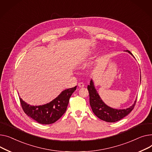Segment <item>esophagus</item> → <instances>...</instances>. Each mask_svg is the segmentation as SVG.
<instances>
[{
  "mask_svg": "<svg viewBox=\"0 0 152 152\" xmlns=\"http://www.w3.org/2000/svg\"><path fill=\"white\" fill-rule=\"evenodd\" d=\"M78 86L80 87V88H83V87H84V84H83V83H82V82H80V83H79L78 84Z\"/></svg>",
  "mask_w": 152,
  "mask_h": 152,
  "instance_id": "34e87169",
  "label": "esophagus"
}]
</instances>
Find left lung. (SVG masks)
Masks as SVG:
<instances>
[{
  "label": "left lung",
  "instance_id": "left-lung-1",
  "mask_svg": "<svg viewBox=\"0 0 152 152\" xmlns=\"http://www.w3.org/2000/svg\"><path fill=\"white\" fill-rule=\"evenodd\" d=\"M127 51L132 55L129 51ZM87 88L90 94V104L92 110L96 116L103 121L110 123L118 121L125 117L134 108L136 100L132 106L126 109H115L105 104L97 93L92 80Z\"/></svg>",
  "mask_w": 152,
  "mask_h": 152
}]
</instances>
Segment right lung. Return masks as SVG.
Instances as JSON below:
<instances>
[{"label":"right lung","mask_w":152,"mask_h":152,"mask_svg":"<svg viewBox=\"0 0 152 152\" xmlns=\"http://www.w3.org/2000/svg\"><path fill=\"white\" fill-rule=\"evenodd\" d=\"M77 86L67 89L50 103L39 106H31L20 97V103L24 113L37 122L50 124L58 121L66 112L70 97L76 90Z\"/></svg>","instance_id":"obj_1"}]
</instances>
